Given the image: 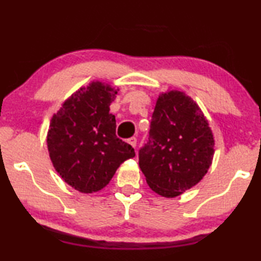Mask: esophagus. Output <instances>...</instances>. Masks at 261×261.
I'll return each mask as SVG.
<instances>
[{
    "label": "esophagus",
    "mask_w": 261,
    "mask_h": 261,
    "mask_svg": "<svg viewBox=\"0 0 261 261\" xmlns=\"http://www.w3.org/2000/svg\"><path fill=\"white\" fill-rule=\"evenodd\" d=\"M128 144H129L130 146H132V147H134L135 148V146H137V138H129V139H128Z\"/></svg>",
    "instance_id": "esophagus-1"
}]
</instances>
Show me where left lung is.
Here are the masks:
<instances>
[{
    "instance_id": "left-lung-1",
    "label": "left lung",
    "mask_w": 261,
    "mask_h": 261,
    "mask_svg": "<svg viewBox=\"0 0 261 261\" xmlns=\"http://www.w3.org/2000/svg\"><path fill=\"white\" fill-rule=\"evenodd\" d=\"M214 138L198 106L180 91L159 96L139 165L149 188L176 197L202 179L212 165Z\"/></svg>"
}]
</instances>
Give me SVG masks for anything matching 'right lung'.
<instances>
[{"label": "right lung", "instance_id": "right-lung-1", "mask_svg": "<svg viewBox=\"0 0 261 261\" xmlns=\"http://www.w3.org/2000/svg\"><path fill=\"white\" fill-rule=\"evenodd\" d=\"M117 95L99 82L81 88L52 117L47 146L53 166L76 190L91 194L106 187L134 148L116 137L109 106Z\"/></svg>", "mask_w": 261, "mask_h": 261}]
</instances>
